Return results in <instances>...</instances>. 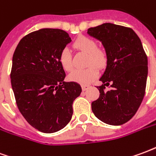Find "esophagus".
Instances as JSON below:
<instances>
[{
	"label": "esophagus",
	"instance_id": "esophagus-1",
	"mask_svg": "<svg viewBox=\"0 0 156 156\" xmlns=\"http://www.w3.org/2000/svg\"><path fill=\"white\" fill-rule=\"evenodd\" d=\"M89 88V85H82V89L83 91H86Z\"/></svg>",
	"mask_w": 156,
	"mask_h": 156
}]
</instances>
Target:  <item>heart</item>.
<instances>
[{
  "label": "heart",
  "mask_w": 156,
  "mask_h": 156,
  "mask_svg": "<svg viewBox=\"0 0 156 156\" xmlns=\"http://www.w3.org/2000/svg\"><path fill=\"white\" fill-rule=\"evenodd\" d=\"M73 47L77 51L88 55L87 66L88 68L83 70H74L68 75V79L81 84H88L98 77V68H104L107 64V53L106 51L98 48L94 39L89 37L82 36L76 39ZM59 62L65 71L70 72L73 68V59L70 51L64 48L59 56Z\"/></svg>",
  "instance_id": "heart-1"
}]
</instances>
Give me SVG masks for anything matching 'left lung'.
I'll use <instances>...</instances> for the list:
<instances>
[{
	"label": "left lung",
	"instance_id": "obj_1",
	"mask_svg": "<svg viewBox=\"0 0 156 156\" xmlns=\"http://www.w3.org/2000/svg\"><path fill=\"white\" fill-rule=\"evenodd\" d=\"M87 33L101 41L108 58L99 79L103 85L97 87L99 98L92 103L93 113L105 124H125L137 112L145 93L148 59L140 39L129 27L113 23L91 27Z\"/></svg>",
	"mask_w": 156,
	"mask_h": 156
}]
</instances>
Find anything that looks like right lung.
I'll return each instance as SVG.
<instances>
[{"instance_id":"1","label":"right lung","mask_w":156,"mask_h":156,"mask_svg":"<svg viewBox=\"0 0 156 156\" xmlns=\"http://www.w3.org/2000/svg\"><path fill=\"white\" fill-rule=\"evenodd\" d=\"M67 32L43 28L19 41L12 58L11 83L22 116L42 133L60 130L71 120L73 103L82 92L66 77L59 56L71 42Z\"/></svg>"}]
</instances>
